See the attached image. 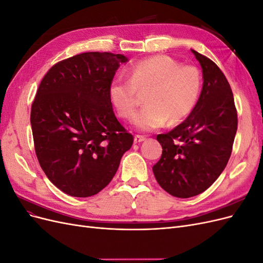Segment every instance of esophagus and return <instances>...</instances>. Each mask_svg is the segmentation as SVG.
Masks as SVG:
<instances>
[{"label": "esophagus", "mask_w": 263, "mask_h": 263, "mask_svg": "<svg viewBox=\"0 0 263 263\" xmlns=\"http://www.w3.org/2000/svg\"><path fill=\"white\" fill-rule=\"evenodd\" d=\"M146 138L144 137V136H139V135H136V136L134 137V142L135 144H138V142H141V141H144Z\"/></svg>", "instance_id": "obj_1"}]
</instances>
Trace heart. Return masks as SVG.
<instances>
[{"mask_svg":"<svg viewBox=\"0 0 263 263\" xmlns=\"http://www.w3.org/2000/svg\"><path fill=\"white\" fill-rule=\"evenodd\" d=\"M202 76L194 66H180L168 55H156L136 63L129 78L118 77L109 85V99L119 116L132 118L139 104L138 92L148 91L146 105L135 115L139 132H154L166 122L178 124L195 107Z\"/></svg>","mask_w":263,"mask_h":263,"instance_id":"heart-1","label":"heart"}]
</instances>
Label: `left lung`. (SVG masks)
<instances>
[{"mask_svg":"<svg viewBox=\"0 0 263 263\" xmlns=\"http://www.w3.org/2000/svg\"><path fill=\"white\" fill-rule=\"evenodd\" d=\"M200 62L203 87L184 122L158 135L162 155L153 171L169 194L192 197L217 180L232 155L237 132V110L226 77L205 55L191 49Z\"/></svg>","mask_w":263,"mask_h":263,"instance_id":"obj_1","label":"left lung"}]
</instances>
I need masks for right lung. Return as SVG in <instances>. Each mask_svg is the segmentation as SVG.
I'll list each match as a JSON object with an SVG mask.
<instances>
[{"label": "right lung", "instance_id": "obj_1", "mask_svg": "<svg viewBox=\"0 0 263 263\" xmlns=\"http://www.w3.org/2000/svg\"><path fill=\"white\" fill-rule=\"evenodd\" d=\"M127 61L124 54L80 53L55 63L39 84L30 112L35 151L47 178L68 195L98 194L133 145L109 99Z\"/></svg>", "mask_w": 263, "mask_h": 263}]
</instances>
